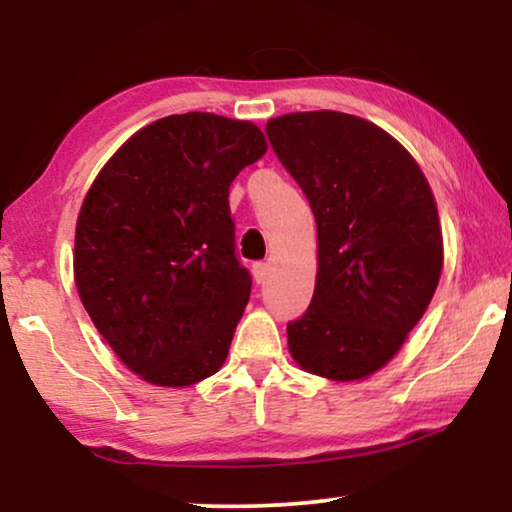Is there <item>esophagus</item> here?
Wrapping results in <instances>:
<instances>
[{
	"instance_id": "obj_1",
	"label": "esophagus",
	"mask_w": 512,
	"mask_h": 512,
	"mask_svg": "<svg viewBox=\"0 0 512 512\" xmlns=\"http://www.w3.org/2000/svg\"><path fill=\"white\" fill-rule=\"evenodd\" d=\"M251 275H254L256 284H265L270 277V265L268 263H254L251 265Z\"/></svg>"
}]
</instances>
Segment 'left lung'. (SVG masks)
<instances>
[{
    "label": "left lung",
    "mask_w": 512,
    "mask_h": 512,
    "mask_svg": "<svg viewBox=\"0 0 512 512\" xmlns=\"http://www.w3.org/2000/svg\"><path fill=\"white\" fill-rule=\"evenodd\" d=\"M279 163L317 221V284L286 326L293 361L335 382L373 375L436 293L443 233L431 186L389 132L340 111H298L265 125Z\"/></svg>",
    "instance_id": "obj_1"
}]
</instances>
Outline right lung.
Segmentation results:
<instances>
[{
	"instance_id": "add662e5",
	"label": "right lung",
	"mask_w": 512,
	"mask_h": 512,
	"mask_svg": "<svg viewBox=\"0 0 512 512\" xmlns=\"http://www.w3.org/2000/svg\"><path fill=\"white\" fill-rule=\"evenodd\" d=\"M268 151L249 121L165 116L97 174L74 240V282L118 359L156 387H188L228 356L251 277L228 191Z\"/></svg>"
}]
</instances>
